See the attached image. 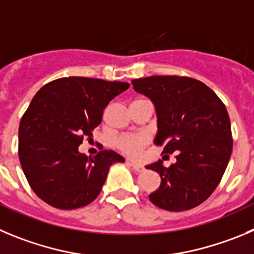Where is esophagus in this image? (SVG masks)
<instances>
[{"mask_svg":"<svg viewBox=\"0 0 254 254\" xmlns=\"http://www.w3.org/2000/svg\"><path fill=\"white\" fill-rule=\"evenodd\" d=\"M127 163H129V164L131 165V167L134 168V169L136 170V172H143V170H144V167H143V164H140V163L135 162V160H131V159H129V160H127Z\"/></svg>","mask_w":254,"mask_h":254,"instance_id":"esophagus-1","label":"esophagus"}]
</instances>
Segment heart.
I'll list each match as a JSON object with an SVG mask.
<instances>
[{"label": "heart", "mask_w": 254, "mask_h": 254, "mask_svg": "<svg viewBox=\"0 0 254 254\" xmlns=\"http://www.w3.org/2000/svg\"><path fill=\"white\" fill-rule=\"evenodd\" d=\"M149 135L145 132H138V134H129L120 136L116 140L115 145L122 153L127 155L136 156L143 151V149L148 145Z\"/></svg>", "instance_id": "obj_1"}]
</instances>
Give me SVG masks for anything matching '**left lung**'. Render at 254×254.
Segmentation results:
<instances>
[{
    "label": "left lung",
    "instance_id": "obj_1",
    "mask_svg": "<svg viewBox=\"0 0 254 254\" xmlns=\"http://www.w3.org/2000/svg\"><path fill=\"white\" fill-rule=\"evenodd\" d=\"M134 90L155 106V145L163 154L177 151V162L146 165L162 178L149 194L156 207L183 212L202 204L214 191L228 165L233 148L231 120L215 92L199 80L186 76H149L131 80ZM168 156V155H164Z\"/></svg>",
    "mask_w": 254,
    "mask_h": 254
}]
</instances>
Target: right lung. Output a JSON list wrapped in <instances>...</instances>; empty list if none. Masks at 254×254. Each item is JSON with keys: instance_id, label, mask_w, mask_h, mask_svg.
Segmentation results:
<instances>
[{"instance_id": "right-lung-1", "label": "right lung", "mask_w": 254, "mask_h": 254, "mask_svg": "<svg viewBox=\"0 0 254 254\" xmlns=\"http://www.w3.org/2000/svg\"><path fill=\"white\" fill-rule=\"evenodd\" d=\"M129 86L70 76L36 92L20 123L18 158L40 199L59 209H76L100 194L111 165L125 159L113 150L90 158L79 145L85 136L91 138L108 104Z\"/></svg>"}]
</instances>
